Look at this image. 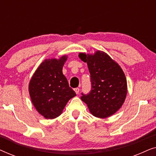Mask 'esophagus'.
I'll return each mask as SVG.
<instances>
[{"label":"esophagus","mask_w":156,"mask_h":156,"mask_svg":"<svg viewBox=\"0 0 156 156\" xmlns=\"http://www.w3.org/2000/svg\"><path fill=\"white\" fill-rule=\"evenodd\" d=\"M74 91H75L76 94H78L80 93V89H79V88H75V89H74Z\"/></svg>","instance_id":"1"}]
</instances>
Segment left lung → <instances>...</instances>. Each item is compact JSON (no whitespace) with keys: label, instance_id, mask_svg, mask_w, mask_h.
I'll return each mask as SVG.
<instances>
[{"label":"left lung","instance_id":"8db88e82","mask_svg":"<svg viewBox=\"0 0 156 156\" xmlns=\"http://www.w3.org/2000/svg\"><path fill=\"white\" fill-rule=\"evenodd\" d=\"M87 63L91 75L89 93H82L81 99L89 112L98 118H107L123 105L127 94V82L123 70L105 52L97 51L94 55L80 54Z\"/></svg>","mask_w":156,"mask_h":156}]
</instances>
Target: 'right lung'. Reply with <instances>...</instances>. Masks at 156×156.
Wrapping results in <instances>:
<instances>
[{
  "label": "right lung",
  "mask_w": 156,
  "mask_h": 156,
  "mask_svg": "<svg viewBox=\"0 0 156 156\" xmlns=\"http://www.w3.org/2000/svg\"><path fill=\"white\" fill-rule=\"evenodd\" d=\"M67 58L65 55L59 59H45L40 64L30 82L29 92L32 102L45 119L59 116L68 101L76 96L62 74Z\"/></svg>",
  "instance_id": "obj_1"
}]
</instances>
